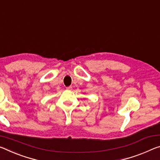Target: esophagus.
<instances>
[{
    "label": "esophagus",
    "mask_w": 160,
    "mask_h": 160,
    "mask_svg": "<svg viewBox=\"0 0 160 160\" xmlns=\"http://www.w3.org/2000/svg\"><path fill=\"white\" fill-rule=\"evenodd\" d=\"M66 89L68 90H72V86H69V87H67L66 88Z\"/></svg>",
    "instance_id": "obj_1"
}]
</instances>
